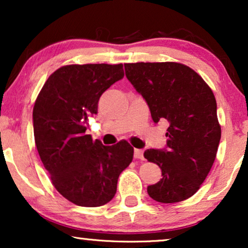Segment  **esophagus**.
Here are the masks:
<instances>
[{"mask_svg":"<svg viewBox=\"0 0 248 248\" xmlns=\"http://www.w3.org/2000/svg\"><path fill=\"white\" fill-rule=\"evenodd\" d=\"M134 158L141 159V160H143V159H144L143 150H142V149H134Z\"/></svg>","mask_w":248,"mask_h":248,"instance_id":"1","label":"esophagus"}]
</instances>
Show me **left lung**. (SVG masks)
<instances>
[{"mask_svg":"<svg viewBox=\"0 0 248 248\" xmlns=\"http://www.w3.org/2000/svg\"><path fill=\"white\" fill-rule=\"evenodd\" d=\"M125 74L143 97L155 123H169L164 149H148L144 158L161 169L162 178L148 186L160 203L181 202L194 195L215 162L221 138L217 101L210 87L181 63H128Z\"/></svg>","mask_w":248,"mask_h":248,"instance_id":"8db88e82","label":"left lung"}]
</instances>
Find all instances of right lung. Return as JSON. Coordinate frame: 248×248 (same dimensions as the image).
Masks as SVG:
<instances>
[{
  "mask_svg": "<svg viewBox=\"0 0 248 248\" xmlns=\"http://www.w3.org/2000/svg\"><path fill=\"white\" fill-rule=\"evenodd\" d=\"M123 77V64L62 66L50 74L33 106V135L44 167L60 194L77 205L109 202L118 176L133 159L128 142L104 145L87 134L100 96Z\"/></svg>",
  "mask_w": 248,
  "mask_h": 248,
  "instance_id": "add662e5",
  "label": "right lung"
}]
</instances>
